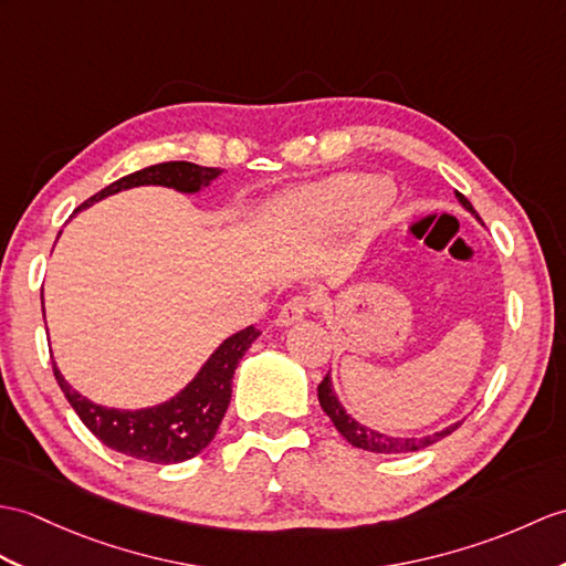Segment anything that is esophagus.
<instances>
[{"mask_svg": "<svg viewBox=\"0 0 566 566\" xmlns=\"http://www.w3.org/2000/svg\"><path fill=\"white\" fill-rule=\"evenodd\" d=\"M313 308H318V298L311 294H296L286 301V304L277 313V323L280 325H294L298 323L304 315Z\"/></svg>", "mask_w": 566, "mask_h": 566, "instance_id": "34e87169", "label": "esophagus"}]
</instances>
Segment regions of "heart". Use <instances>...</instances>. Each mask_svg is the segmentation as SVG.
Here are the masks:
<instances>
[{
    "mask_svg": "<svg viewBox=\"0 0 566 566\" xmlns=\"http://www.w3.org/2000/svg\"><path fill=\"white\" fill-rule=\"evenodd\" d=\"M388 190L378 180H349L345 186L333 188L315 202V212L325 221H345L386 202Z\"/></svg>",
    "mask_w": 566,
    "mask_h": 566,
    "instance_id": "heart-1",
    "label": "heart"
}]
</instances>
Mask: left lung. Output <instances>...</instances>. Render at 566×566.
Instances as JSON below:
<instances>
[{
	"instance_id": "obj_1",
	"label": "left lung",
	"mask_w": 566,
	"mask_h": 566,
	"mask_svg": "<svg viewBox=\"0 0 566 566\" xmlns=\"http://www.w3.org/2000/svg\"><path fill=\"white\" fill-rule=\"evenodd\" d=\"M458 200L463 202V207L468 209V212L475 214V209H472V205L468 202V197L455 192ZM478 217V214H475ZM318 400H321V407L325 410V415L333 419L335 429L343 433V437L352 443L357 446V449H364V451H371V453H410V451H422L427 449V446L441 441L443 437H449V433H453L458 427H461L463 422H455L451 427H446L437 433H431V437H422V439H396V437H386V433H378L369 427H361L357 419H352L345 410L343 405L337 402L335 392H333V386H331V376H325L321 380L318 386Z\"/></svg>"
}]
</instances>
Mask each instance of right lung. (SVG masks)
<instances>
[{"instance_id": "add662e5", "label": "right lung", "mask_w": 566, "mask_h": 566, "mask_svg": "<svg viewBox=\"0 0 566 566\" xmlns=\"http://www.w3.org/2000/svg\"><path fill=\"white\" fill-rule=\"evenodd\" d=\"M219 174V168L197 166L190 161L156 164L111 182L108 188L88 197L78 209L94 205L113 192L137 186H166L180 192H197ZM258 335L260 331L251 325L223 339V345L207 359L186 390H180L174 400L149 407V410L127 412L94 405L72 390V386L57 371L55 361H52V371H55L64 398L70 400L78 419L108 449L147 463H182L207 449L209 441L214 439L231 400V378L235 366H239L241 357L255 343Z\"/></svg>"}]
</instances>
